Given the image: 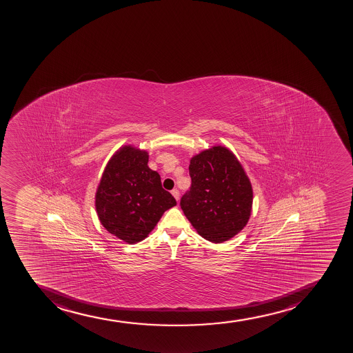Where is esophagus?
<instances>
[{
  "label": "esophagus",
  "mask_w": 353,
  "mask_h": 353,
  "mask_svg": "<svg viewBox=\"0 0 353 353\" xmlns=\"http://www.w3.org/2000/svg\"><path fill=\"white\" fill-rule=\"evenodd\" d=\"M172 195L175 197V200L179 201L180 199V193H179V190L175 188V190H172Z\"/></svg>",
  "instance_id": "1"
}]
</instances>
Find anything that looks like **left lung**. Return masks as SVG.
Segmentation results:
<instances>
[{
	"mask_svg": "<svg viewBox=\"0 0 353 353\" xmlns=\"http://www.w3.org/2000/svg\"><path fill=\"white\" fill-rule=\"evenodd\" d=\"M192 185L180 205L197 232L212 243L234 237L252 208V187L236 157L222 146L190 160Z\"/></svg>",
	"mask_w": 353,
	"mask_h": 353,
	"instance_id": "8db88e82",
	"label": "left lung"
}]
</instances>
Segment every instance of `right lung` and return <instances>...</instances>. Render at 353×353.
Returning <instances> with one entry per match:
<instances>
[{"label":"right lung","mask_w":353,"mask_h":353,"mask_svg":"<svg viewBox=\"0 0 353 353\" xmlns=\"http://www.w3.org/2000/svg\"><path fill=\"white\" fill-rule=\"evenodd\" d=\"M148 161L145 151L123 148L108 163L97 190L95 205L102 225L129 244L143 241L176 204Z\"/></svg>","instance_id":"1"}]
</instances>
